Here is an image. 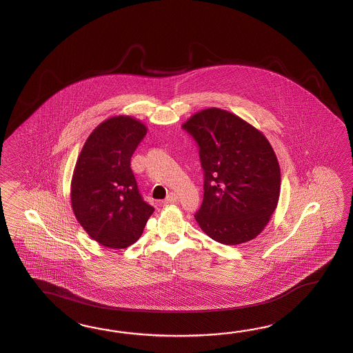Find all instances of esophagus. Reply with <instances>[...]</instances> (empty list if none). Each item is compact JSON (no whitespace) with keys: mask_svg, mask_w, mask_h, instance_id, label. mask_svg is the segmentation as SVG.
<instances>
[{"mask_svg":"<svg viewBox=\"0 0 353 353\" xmlns=\"http://www.w3.org/2000/svg\"><path fill=\"white\" fill-rule=\"evenodd\" d=\"M178 201H179L178 194H175V193H170V194L168 195L165 199H164V203L168 204V203H176Z\"/></svg>","mask_w":353,"mask_h":353,"instance_id":"esophagus-1","label":"esophagus"}]
</instances>
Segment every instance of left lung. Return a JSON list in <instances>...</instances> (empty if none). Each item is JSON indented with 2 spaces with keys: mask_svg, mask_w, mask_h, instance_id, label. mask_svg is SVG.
<instances>
[{
  "mask_svg": "<svg viewBox=\"0 0 353 353\" xmlns=\"http://www.w3.org/2000/svg\"><path fill=\"white\" fill-rule=\"evenodd\" d=\"M199 146L204 170L195 221L212 240L241 245L268 225L280 196V166L260 130L237 114L205 108L183 123Z\"/></svg>",
  "mask_w": 353,
  "mask_h": 353,
  "instance_id": "8db88e82",
  "label": "left lung"
}]
</instances>
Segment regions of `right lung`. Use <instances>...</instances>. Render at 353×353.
Returning a JSON list of instances; mask_svg holds the SVG:
<instances>
[{"label": "right lung", "instance_id": "1", "mask_svg": "<svg viewBox=\"0 0 353 353\" xmlns=\"http://www.w3.org/2000/svg\"><path fill=\"white\" fill-rule=\"evenodd\" d=\"M146 132L135 117H110L90 132L75 163L72 208L83 230L105 248L135 243L154 212L139 193L130 166Z\"/></svg>", "mask_w": 353, "mask_h": 353}]
</instances>
